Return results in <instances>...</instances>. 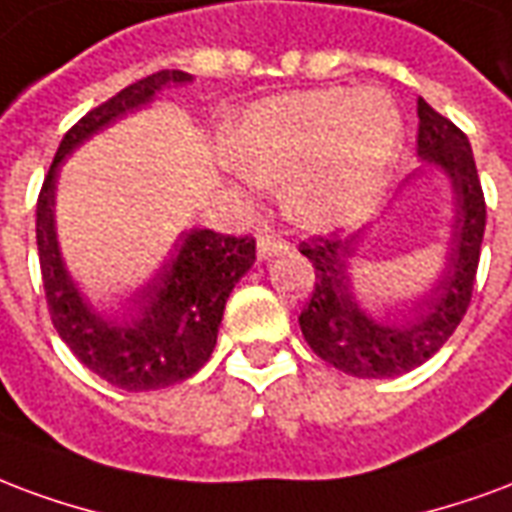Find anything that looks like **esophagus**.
<instances>
[{
	"label": "esophagus",
	"mask_w": 512,
	"mask_h": 512,
	"mask_svg": "<svg viewBox=\"0 0 512 512\" xmlns=\"http://www.w3.org/2000/svg\"><path fill=\"white\" fill-rule=\"evenodd\" d=\"M286 242L278 240V237H270V234H261L259 242H256V256H259L261 261L272 259V256H281V253H286Z\"/></svg>",
	"instance_id": "obj_1"
}]
</instances>
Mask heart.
<instances>
[{"label": "heart", "mask_w": 512, "mask_h": 512, "mask_svg": "<svg viewBox=\"0 0 512 512\" xmlns=\"http://www.w3.org/2000/svg\"><path fill=\"white\" fill-rule=\"evenodd\" d=\"M401 144V114L387 95L311 89L245 111L229 152L253 185L281 182V207L297 226L335 231L379 204Z\"/></svg>", "instance_id": "heart-1"}]
</instances>
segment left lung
I'll list each match as a JSON object with an SVG mask.
<instances>
[{
    "label": "left lung",
    "mask_w": 512,
    "mask_h": 512,
    "mask_svg": "<svg viewBox=\"0 0 512 512\" xmlns=\"http://www.w3.org/2000/svg\"><path fill=\"white\" fill-rule=\"evenodd\" d=\"M417 158L442 169L453 188V220L445 264L431 286L412 300L401 322L376 319L354 292V259L363 231L341 237H311L300 253L316 270L311 302L300 313V330L324 363L357 376H401L434 357L464 319L475 286L480 245L486 231V199L477 179L469 138L453 122L417 98Z\"/></svg>",
    "instance_id": "left-lung-1"
}]
</instances>
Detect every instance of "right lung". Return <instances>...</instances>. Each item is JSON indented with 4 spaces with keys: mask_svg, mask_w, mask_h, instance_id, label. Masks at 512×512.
<instances>
[{
    "mask_svg": "<svg viewBox=\"0 0 512 512\" xmlns=\"http://www.w3.org/2000/svg\"><path fill=\"white\" fill-rule=\"evenodd\" d=\"M190 81L193 76L182 70H160L92 108L65 133L37 199V253L51 322L92 374L128 393L185 382L210 360L231 289L256 261V240L210 229L182 231L152 278L130 294V311L106 316L78 289L59 251V171L95 133L149 106L160 89Z\"/></svg>",
    "mask_w": 512,
    "mask_h": 512,
    "instance_id": "right-lung-1",
    "label": "right lung"
}]
</instances>
